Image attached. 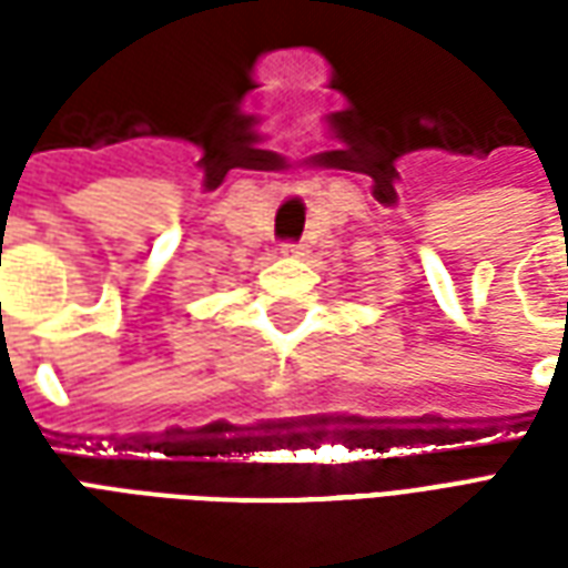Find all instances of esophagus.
<instances>
[{
    "instance_id": "esophagus-1",
    "label": "esophagus",
    "mask_w": 568,
    "mask_h": 568,
    "mask_svg": "<svg viewBox=\"0 0 568 568\" xmlns=\"http://www.w3.org/2000/svg\"><path fill=\"white\" fill-rule=\"evenodd\" d=\"M283 252L285 255H304V252H307V246H304V243H285Z\"/></svg>"
}]
</instances>
